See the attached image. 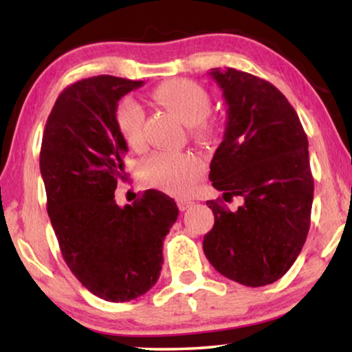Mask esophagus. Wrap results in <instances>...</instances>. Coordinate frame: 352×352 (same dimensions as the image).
<instances>
[{"instance_id":"obj_1","label":"esophagus","mask_w":352,"mask_h":352,"mask_svg":"<svg viewBox=\"0 0 352 352\" xmlns=\"http://www.w3.org/2000/svg\"><path fill=\"white\" fill-rule=\"evenodd\" d=\"M176 204H177V208H179L181 211H186V210H189L192 205H194V201L187 200V199H177Z\"/></svg>"}]
</instances>
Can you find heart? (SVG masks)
Here are the masks:
<instances>
[{
    "mask_svg": "<svg viewBox=\"0 0 352 352\" xmlns=\"http://www.w3.org/2000/svg\"><path fill=\"white\" fill-rule=\"evenodd\" d=\"M152 99L171 110L182 122L190 124L194 136L206 139L214 134V123L206 118L210 112V94L192 80H166L152 89ZM142 105L131 98L120 100L115 122L120 136L134 151L144 146ZM204 173V163L192 152H155L142 162L141 176L147 186L171 195H187Z\"/></svg>",
    "mask_w": 352,
    "mask_h": 352,
    "instance_id": "1",
    "label": "heart"
}]
</instances>
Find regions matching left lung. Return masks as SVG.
Segmentation results:
<instances>
[{"label":"left lung","mask_w":352,"mask_h":352,"mask_svg":"<svg viewBox=\"0 0 352 352\" xmlns=\"http://www.w3.org/2000/svg\"><path fill=\"white\" fill-rule=\"evenodd\" d=\"M228 104L224 139L210 165L230 211L208 200L214 226L204 237L213 267L230 280L263 287L278 280L300 254L311 224L314 179L307 136L285 96L269 81L235 69H211Z\"/></svg>","instance_id":"obj_1"}]
</instances>
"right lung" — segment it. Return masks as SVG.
<instances>
[{"mask_svg":"<svg viewBox=\"0 0 352 352\" xmlns=\"http://www.w3.org/2000/svg\"><path fill=\"white\" fill-rule=\"evenodd\" d=\"M142 83L99 75L67 86L47 117L40 152L47 214L64 261L83 287L112 302L155 285L163 240L179 213L175 200L153 189L133 205L115 201L128 152L115 112Z\"/></svg>","mask_w":352,"mask_h":352,"instance_id":"right-lung-1","label":"right lung"}]
</instances>
